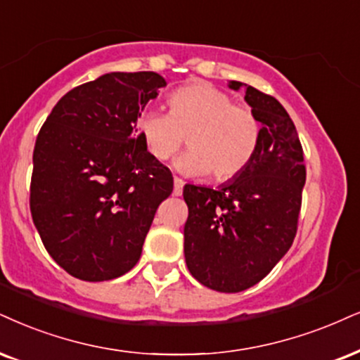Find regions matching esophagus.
Wrapping results in <instances>:
<instances>
[{"instance_id":"1","label":"esophagus","mask_w":360,"mask_h":360,"mask_svg":"<svg viewBox=\"0 0 360 360\" xmlns=\"http://www.w3.org/2000/svg\"><path fill=\"white\" fill-rule=\"evenodd\" d=\"M184 180L179 179V176H175L173 179V195H176V197H180L181 192H184Z\"/></svg>"}]
</instances>
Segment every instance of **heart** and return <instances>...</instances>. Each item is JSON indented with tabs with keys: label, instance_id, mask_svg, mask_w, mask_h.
<instances>
[{
	"label": "heart",
	"instance_id": "1",
	"mask_svg": "<svg viewBox=\"0 0 360 360\" xmlns=\"http://www.w3.org/2000/svg\"><path fill=\"white\" fill-rule=\"evenodd\" d=\"M170 113L146 110L139 130L150 155L167 162L187 136L190 150L175 162L184 175L214 173L219 181L238 176L255 158L262 125L248 106L235 105L229 93L210 83L195 82L168 96Z\"/></svg>",
	"mask_w": 360,
	"mask_h": 360
}]
</instances>
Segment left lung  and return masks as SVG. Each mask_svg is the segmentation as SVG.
<instances>
[{
	"label": "left lung",
	"mask_w": 360,
	"mask_h": 360,
	"mask_svg": "<svg viewBox=\"0 0 360 360\" xmlns=\"http://www.w3.org/2000/svg\"><path fill=\"white\" fill-rule=\"evenodd\" d=\"M245 86V101L262 123L255 158L219 188L185 185L188 205L184 252L190 274L217 292L259 283L287 254L297 233L304 152L294 122L274 96Z\"/></svg>",
	"instance_id": "left-lung-1"
}]
</instances>
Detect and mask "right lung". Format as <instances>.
<instances>
[{
  "label": "right lung",
  "instance_id": "add662e5",
  "mask_svg": "<svg viewBox=\"0 0 360 360\" xmlns=\"http://www.w3.org/2000/svg\"><path fill=\"white\" fill-rule=\"evenodd\" d=\"M162 86L153 72L101 75L66 93L38 133L31 217L48 254L79 281H112L135 267L172 193V172L136 128Z\"/></svg>",
  "mask_w": 360,
  "mask_h": 360
}]
</instances>
